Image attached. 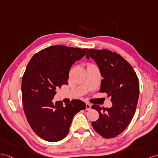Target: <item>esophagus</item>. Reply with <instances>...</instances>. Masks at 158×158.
<instances>
[{
	"label": "esophagus",
	"instance_id": "obj_1",
	"mask_svg": "<svg viewBox=\"0 0 158 158\" xmlns=\"http://www.w3.org/2000/svg\"><path fill=\"white\" fill-rule=\"evenodd\" d=\"M86 110H90L91 109V105L89 103H86Z\"/></svg>",
	"mask_w": 158,
	"mask_h": 158
}]
</instances>
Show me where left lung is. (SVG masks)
Wrapping results in <instances>:
<instances>
[{"label":"left lung","mask_w":158,"mask_h":158,"mask_svg":"<svg viewBox=\"0 0 158 158\" xmlns=\"http://www.w3.org/2000/svg\"><path fill=\"white\" fill-rule=\"evenodd\" d=\"M97 63L103 80L99 92H106L113 106L102 108L93 105L99 113L92 123L94 129L103 137L112 138L121 133L131 121L139 94V83L135 72L128 61L108 49H89L86 58Z\"/></svg>","instance_id":"obj_1"}]
</instances>
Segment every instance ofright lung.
Instances as JSON below:
<instances>
[{
  "mask_svg": "<svg viewBox=\"0 0 158 158\" xmlns=\"http://www.w3.org/2000/svg\"><path fill=\"white\" fill-rule=\"evenodd\" d=\"M88 49L64 45L50 46L35 54L23 76L21 90L23 110L29 124L38 136L56 142L66 137L73 117L86 104L73 100L65 104L53 102L56 89L68 84L69 72Z\"/></svg>",
  "mask_w": 158,
  "mask_h": 158,
  "instance_id": "add662e5",
  "label": "right lung"
}]
</instances>
